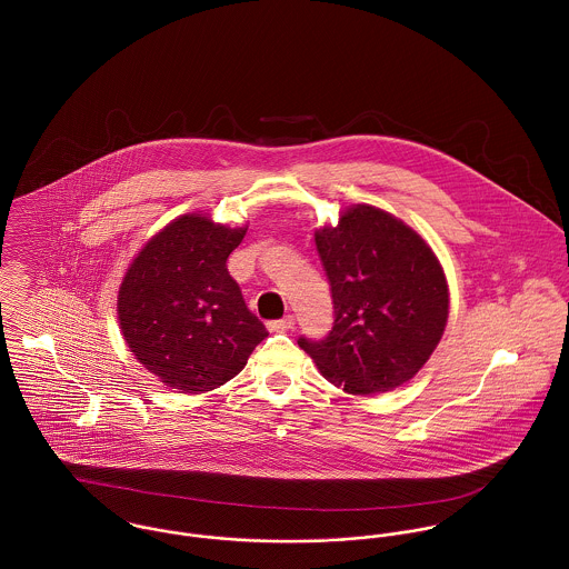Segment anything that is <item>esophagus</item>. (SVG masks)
Wrapping results in <instances>:
<instances>
[{"label": "esophagus", "instance_id": "1", "mask_svg": "<svg viewBox=\"0 0 569 569\" xmlns=\"http://www.w3.org/2000/svg\"><path fill=\"white\" fill-rule=\"evenodd\" d=\"M296 325V320H293V316H284L282 320H273V322H269L267 328L271 330V332H287V330H291Z\"/></svg>", "mask_w": 569, "mask_h": 569}]
</instances>
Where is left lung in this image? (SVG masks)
Here are the masks:
<instances>
[{
  "instance_id": "8db88e82",
  "label": "left lung",
  "mask_w": 569,
  "mask_h": 569,
  "mask_svg": "<svg viewBox=\"0 0 569 569\" xmlns=\"http://www.w3.org/2000/svg\"><path fill=\"white\" fill-rule=\"evenodd\" d=\"M335 322L325 339L300 337L332 386L381 395L407 383L436 350L447 318L445 271L409 226L368 203L316 232Z\"/></svg>"
}]
</instances>
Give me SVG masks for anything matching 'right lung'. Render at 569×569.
<instances>
[{
	"mask_svg": "<svg viewBox=\"0 0 569 569\" xmlns=\"http://www.w3.org/2000/svg\"><path fill=\"white\" fill-rule=\"evenodd\" d=\"M244 232L183 214L142 247L122 278L124 341L170 390L201 395L228 383L269 335L228 271Z\"/></svg>",
	"mask_w": 569,
	"mask_h": 569,
	"instance_id": "right-lung-1",
	"label": "right lung"
}]
</instances>
